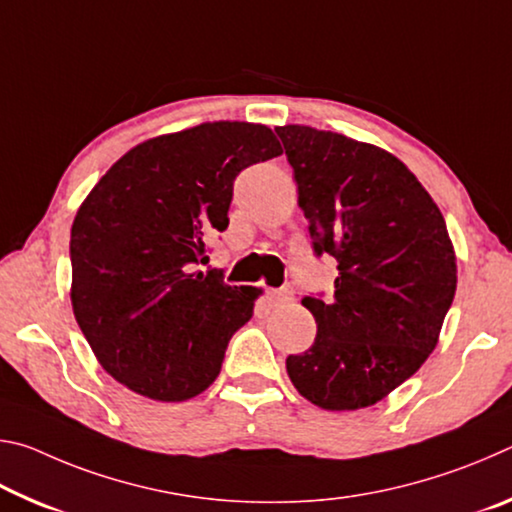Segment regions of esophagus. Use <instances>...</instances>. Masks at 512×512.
Segmentation results:
<instances>
[{
    "label": "esophagus",
    "instance_id": "34e87169",
    "mask_svg": "<svg viewBox=\"0 0 512 512\" xmlns=\"http://www.w3.org/2000/svg\"><path fill=\"white\" fill-rule=\"evenodd\" d=\"M268 300H271V305H275V307L287 305V302L293 300V287H289V284H287V287L268 293Z\"/></svg>",
    "mask_w": 512,
    "mask_h": 512
}]
</instances>
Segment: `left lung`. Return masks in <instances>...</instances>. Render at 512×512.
I'll return each mask as SVG.
<instances>
[{
	"mask_svg": "<svg viewBox=\"0 0 512 512\" xmlns=\"http://www.w3.org/2000/svg\"><path fill=\"white\" fill-rule=\"evenodd\" d=\"M316 253L339 259L329 302L305 296L314 345L291 354L298 393L357 411L404 384L438 345L456 293L443 212L393 153L318 128L277 126Z\"/></svg>",
	"mask_w": 512,
	"mask_h": 512,
	"instance_id": "obj_1",
	"label": "left lung"
}]
</instances>
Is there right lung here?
<instances>
[{"label":"right lung","mask_w":512,"mask_h":512,"mask_svg":"<svg viewBox=\"0 0 512 512\" xmlns=\"http://www.w3.org/2000/svg\"><path fill=\"white\" fill-rule=\"evenodd\" d=\"M280 153L264 124L205 121L133 146L85 196L69 298L112 379L155 402L192 400L214 384L262 289L228 287L194 266L228 228L237 173Z\"/></svg>","instance_id":"add662e5"}]
</instances>
